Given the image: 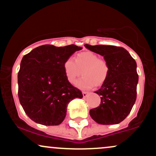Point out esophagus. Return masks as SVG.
Listing matches in <instances>:
<instances>
[{
    "mask_svg": "<svg viewBox=\"0 0 156 156\" xmlns=\"http://www.w3.org/2000/svg\"><path fill=\"white\" fill-rule=\"evenodd\" d=\"M89 92H82V95H83V98H86L87 95H88Z\"/></svg>",
    "mask_w": 156,
    "mask_h": 156,
    "instance_id": "obj_1",
    "label": "esophagus"
}]
</instances>
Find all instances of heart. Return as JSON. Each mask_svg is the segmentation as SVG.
<instances>
[{"label": "heart", "mask_w": 156, "mask_h": 156, "mask_svg": "<svg viewBox=\"0 0 156 156\" xmlns=\"http://www.w3.org/2000/svg\"><path fill=\"white\" fill-rule=\"evenodd\" d=\"M66 60L64 70L67 81L74 84L81 74L83 77L77 82V87L81 90H90L100 87L107 81L109 75V66L107 61L96 53L86 51L78 53L75 57Z\"/></svg>", "instance_id": "heart-1"}]
</instances>
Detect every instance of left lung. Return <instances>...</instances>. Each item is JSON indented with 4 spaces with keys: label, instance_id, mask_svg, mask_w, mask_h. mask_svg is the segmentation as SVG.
Returning <instances> with one entry per match:
<instances>
[{
    "label": "left lung",
    "instance_id": "obj_1",
    "mask_svg": "<svg viewBox=\"0 0 156 156\" xmlns=\"http://www.w3.org/2000/svg\"><path fill=\"white\" fill-rule=\"evenodd\" d=\"M84 47L104 56L109 69L107 81L95 92L101 96L100 106L90 109V116L98 124H119L129 114L136 100L138 75L136 61L123 47L89 44Z\"/></svg>",
    "mask_w": 156,
    "mask_h": 156
}]
</instances>
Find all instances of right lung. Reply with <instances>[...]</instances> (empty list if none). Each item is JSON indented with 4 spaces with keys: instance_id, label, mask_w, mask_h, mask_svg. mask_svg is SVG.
Returning a JSON list of instances; mask_svg holds the SVG:
<instances>
[{
    "instance_id": "right-lung-1",
    "label": "right lung",
    "mask_w": 156,
    "mask_h": 156,
    "mask_svg": "<svg viewBox=\"0 0 156 156\" xmlns=\"http://www.w3.org/2000/svg\"><path fill=\"white\" fill-rule=\"evenodd\" d=\"M82 47L43 45L23 57L18 75L20 103L30 119L45 126L59 125L68 104L82 92L67 81L65 61Z\"/></svg>"
}]
</instances>
